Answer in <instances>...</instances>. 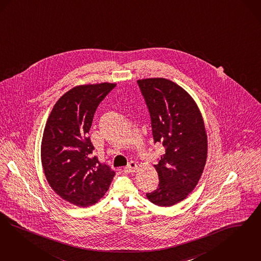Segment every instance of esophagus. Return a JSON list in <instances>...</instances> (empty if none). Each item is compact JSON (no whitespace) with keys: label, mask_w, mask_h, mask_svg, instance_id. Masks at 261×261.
Listing matches in <instances>:
<instances>
[{"label":"esophagus","mask_w":261,"mask_h":261,"mask_svg":"<svg viewBox=\"0 0 261 261\" xmlns=\"http://www.w3.org/2000/svg\"><path fill=\"white\" fill-rule=\"evenodd\" d=\"M136 169H137V165H136V164H135V162H130V163L127 164L126 167L124 168V171H125L126 173H133V172H135Z\"/></svg>","instance_id":"obj_1"}]
</instances>
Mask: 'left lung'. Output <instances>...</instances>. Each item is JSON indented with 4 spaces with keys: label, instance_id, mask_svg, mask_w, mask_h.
Listing matches in <instances>:
<instances>
[{
    "label": "left lung",
    "instance_id": "obj_1",
    "mask_svg": "<svg viewBox=\"0 0 261 261\" xmlns=\"http://www.w3.org/2000/svg\"><path fill=\"white\" fill-rule=\"evenodd\" d=\"M151 117L154 143L164 154L154 168L160 183L147 198L162 207L184 200L198 183L207 159L201 113L183 88L165 78L137 80Z\"/></svg>",
    "mask_w": 261,
    "mask_h": 261
}]
</instances>
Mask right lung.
<instances>
[{"label":"right lung","instance_id":"right-lung-1","mask_svg":"<svg viewBox=\"0 0 261 261\" xmlns=\"http://www.w3.org/2000/svg\"><path fill=\"white\" fill-rule=\"evenodd\" d=\"M115 83L80 85L55 103L41 141L46 180L64 200L79 207L94 205L109 189L115 171L93 154L88 136L94 114Z\"/></svg>","mask_w":261,"mask_h":261}]
</instances>
